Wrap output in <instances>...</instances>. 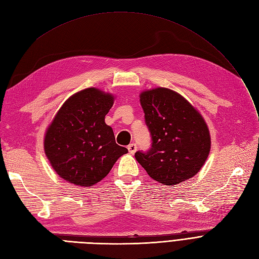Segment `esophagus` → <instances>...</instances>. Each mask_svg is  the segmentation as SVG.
Masks as SVG:
<instances>
[{"label":"esophagus","instance_id":"obj_1","mask_svg":"<svg viewBox=\"0 0 259 259\" xmlns=\"http://www.w3.org/2000/svg\"><path fill=\"white\" fill-rule=\"evenodd\" d=\"M127 149H128V152L131 153V154H134L136 152V150H137V146L135 145V144H131L128 147H127Z\"/></svg>","mask_w":259,"mask_h":259}]
</instances>
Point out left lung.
<instances>
[{"label":"left lung","mask_w":259,"mask_h":259,"mask_svg":"<svg viewBox=\"0 0 259 259\" xmlns=\"http://www.w3.org/2000/svg\"><path fill=\"white\" fill-rule=\"evenodd\" d=\"M152 147L136 152L137 162L153 180L176 185L191 179L209 156L211 137L200 112L184 97L167 88L139 94Z\"/></svg>","instance_id":"obj_1"}]
</instances>
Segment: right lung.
I'll return each mask as SVG.
<instances>
[{
  "label": "right lung",
  "instance_id": "add662e5",
  "mask_svg": "<svg viewBox=\"0 0 259 259\" xmlns=\"http://www.w3.org/2000/svg\"><path fill=\"white\" fill-rule=\"evenodd\" d=\"M113 103V94L87 88L61 106L45 133L44 150L62 179L77 186H92L128 152L115 144L112 128L105 123Z\"/></svg>",
  "mask_w": 259,
  "mask_h": 259
}]
</instances>
